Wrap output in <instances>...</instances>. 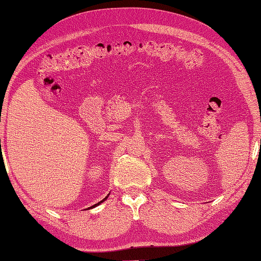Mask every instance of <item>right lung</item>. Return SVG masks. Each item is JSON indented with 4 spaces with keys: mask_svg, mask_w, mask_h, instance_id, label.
Instances as JSON below:
<instances>
[{
    "mask_svg": "<svg viewBox=\"0 0 261 261\" xmlns=\"http://www.w3.org/2000/svg\"><path fill=\"white\" fill-rule=\"evenodd\" d=\"M107 198H108V196H107V197H105L104 199H102V201H101V202H98V203H96L95 205H93V206H91V207H95V206H97V205H98V204H101L102 202H104V201H105V199H107Z\"/></svg>",
    "mask_w": 261,
    "mask_h": 261,
    "instance_id": "1",
    "label": "right lung"
}]
</instances>
